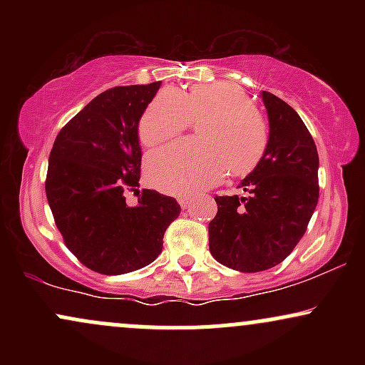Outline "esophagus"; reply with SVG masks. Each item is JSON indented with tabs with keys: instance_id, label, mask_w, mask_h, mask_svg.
Segmentation results:
<instances>
[{
	"instance_id": "esophagus-1",
	"label": "esophagus",
	"mask_w": 365,
	"mask_h": 365,
	"mask_svg": "<svg viewBox=\"0 0 365 365\" xmlns=\"http://www.w3.org/2000/svg\"><path fill=\"white\" fill-rule=\"evenodd\" d=\"M178 204L180 206H182V209H187V207H190V204H192V200L190 199H178Z\"/></svg>"
}]
</instances>
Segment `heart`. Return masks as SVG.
Returning a JSON list of instances; mask_svg holds the SVG:
<instances>
[{"label":"heart","mask_w":365,"mask_h":365,"mask_svg":"<svg viewBox=\"0 0 365 365\" xmlns=\"http://www.w3.org/2000/svg\"><path fill=\"white\" fill-rule=\"evenodd\" d=\"M197 142H177L153 153L148 177L159 190L190 195L226 177L245 175L262 161L269 145V128L247 94L232 82L192 86L187 92L165 87L154 96L139 121L145 148L173 139L199 120Z\"/></svg>","instance_id":"heart-1"}]
</instances>
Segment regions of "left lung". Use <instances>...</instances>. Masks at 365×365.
Here are the masks:
<instances>
[{"label": "left lung", "mask_w": 365, "mask_h": 365, "mask_svg": "<svg viewBox=\"0 0 365 365\" xmlns=\"http://www.w3.org/2000/svg\"><path fill=\"white\" fill-rule=\"evenodd\" d=\"M269 145L242 180L247 197L216 195L209 250L217 262L242 273L274 267L304 237L319 200V156L305 123L290 104L262 91Z\"/></svg>", "instance_id": "1"}]
</instances>
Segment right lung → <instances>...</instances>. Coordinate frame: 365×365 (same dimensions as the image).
Returning <instances> with one entry per match:
<instances>
[{
	"instance_id": "1",
	"label": "right lung",
	"mask_w": 365,
	"mask_h": 365,
	"mask_svg": "<svg viewBox=\"0 0 365 365\" xmlns=\"http://www.w3.org/2000/svg\"><path fill=\"white\" fill-rule=\"evenodd\" d=\"M161 83L101 92L60 130L49 154L46 197L65 245L83 266L125 274L161 254L177 220L173 197L140 192L128 206L125 190L139 187V120Z\"/></svg>"
}]
</instances>
